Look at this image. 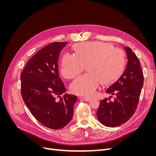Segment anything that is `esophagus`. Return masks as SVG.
I'll list each match as a JSON object with an SVG mask.
<instances>
[{"label":"esophagus","instance_id":"obj_1","mask_svg":"<svg viewBox=\"0 0 156 156\" xmlns=\"http://www.w3.org/2000/svg\"><path fill=\"white\" fill-rule=\"evenodd\" d=\"M81 98H83L84 100H85L87 101H88L91 100L90 98H87V97H81Z\"/></svg>","mask_w":156,"mask_h":156}]
</instances>
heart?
Returning a JSON list of instances; mask_svg holds the SVG:
<instances>
[{
	"instance_id": "heart-1",
	"label": "heart",
	"mask_w": 156,
	"mask_h": 156,
	"mask_svg": "<svg viewBox=\"0 0 156 156\" xmlns=\"http://www.w3.org/2000/svg\"><path fill=\"white\" fill-rule=\"evenodd\" d=\"M74 54L65 53L60 72L68 79L76 77L87 66L88 73L78 77L71 84V90L77 95L92 96L101 82L112 83L123 73L126 66L124 51L105 42L95 41L74 46Z\"/></svg>"
}]
</instances>
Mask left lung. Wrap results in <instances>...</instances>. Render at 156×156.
Here are the masks:
<instances>
[{
	"instance_id": "8db88e82",
	"label": "left lung",
	"mask_w": 156,
	"mask_h": 156,
	"mask_svg": "<svg viewBox=\"0 0 156 156\" xmlns=\"http://www.w3.org/2000/svg\"><path fill=\"white\" fill-rule=\"evenodd\" d=\"M124 49L127 56L126 68L122 76L106 90L115 95L112 101L105 98L100 101L97 111L98 120L107 127H116L124 124L133 115L137 107L144 75L140 61L128 47Z\"/></svg>"
}]
</instances>
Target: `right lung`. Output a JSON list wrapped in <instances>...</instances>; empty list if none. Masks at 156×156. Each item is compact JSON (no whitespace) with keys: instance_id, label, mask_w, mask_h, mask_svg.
I'll return each mask as SVG.
<instances>
[{"instance_id":"add662e5","label":"right lung","mask_w":156,"mask_h":156,"mask_svg":"<svg viewBox=\"0 0 156 156\" xmlns=\"http://www.w3.org/2000/svg\"><path fill=\"white\" fill-rule=\"evenodd\" d=\"M68 42H53L36 53L21 73V93L25 105L40 123L62 129L72 120L77 100L66 90L58 75L60 53ZM59 97V99L57 98Z\"/></svg>"}]
</instances>
